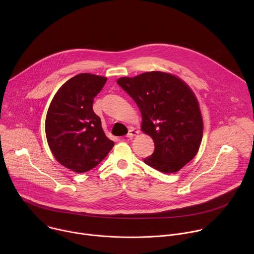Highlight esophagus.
<instances>
[{"label":"esophagus","instance_id":"obj_1","mask_svg":"<svg viewBox=\"0 0 254 254\" xmlns=\"http://www.w3.org/2000/svg\"><path fill=\"white\" fill-rule=\"evenodd\" d=\"M137 133H138V130H136L135 128L131 127V128L128 130V132H127V137L131 138V137H133L134 135H136Z\"/></svg>","mask_w":254,"mask_h":254}]
</instances>
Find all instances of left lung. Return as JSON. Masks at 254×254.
Segmentation results:
<instances>
[{"mask_svg": "<svg viewBox=\"0 0 254 254\" xmlns=\"http://www.w3.org/2000/svg\"><path fill=\"white\" fill-rule=\"evenodd\" d=\"M117 82L135 101L141 130L154 140L155 151L143 162L166 174L182 169L198 153L203 136L200 107L191 88L161 71L122 77Z\"/></svg>", "mask_w": 254, "mask_h": 254, "instance_id": "1", "label": "left lung"}]
</instances>
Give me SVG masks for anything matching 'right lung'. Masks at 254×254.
Listing matches in <instances>:
<instances>
[{"instance_id": "1", "label": "right lung", "mask_w": 254, "mask_h": 254, "mask_svg": "<svg viewBox=\"0 0 254 254\" xmlns=\"http://www.w3.org/2000/svg\"><path fill=\"white\" fill-rule=\"evenodd\" d=\"M107 78L80 73L54 95L46 115L45 132L55 159L67 169L84 173L97 166L115 146L93 112V98Z\"/></svg>"}]
</instances>
